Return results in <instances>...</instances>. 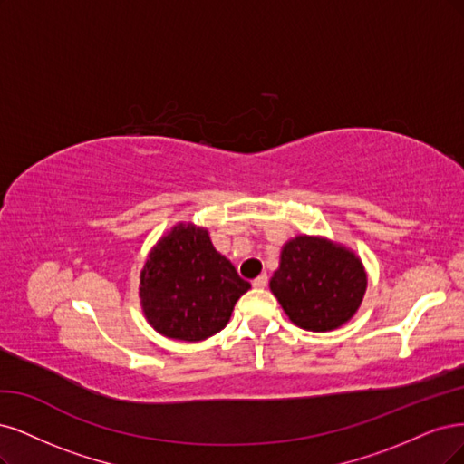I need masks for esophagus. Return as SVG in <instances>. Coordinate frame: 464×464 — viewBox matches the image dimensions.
Instances as JSON below:
<instances>
[{
  "instance_id": "obj_1",
  "label": "esophagus",
  "mask_w": 464,
  "mask_h": 464,
  "mask_svg": "<svg viewBox=\"0 0 464 464\" xmlns=\"http://www.w3.org/2000/svg\"><path fill=\"white\" fill-rule=\"evenodd\" d=\"M252 285H254V287H256V289H264V287L267 285V276H266V274L258 276L256 279H254V281H252Z\"/></svg>"
}]
</instances>
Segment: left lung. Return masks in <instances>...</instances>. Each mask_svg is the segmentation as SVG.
<instances>
[{
	"mask_svg": "<svg viewBox=\"0 0 464 464\" xmlns=\"http://www.w3.org/2000/svg\"><path fill=\"white\" fill-rule=\"evenodd\" d=\"M368 276L356 252L327 237L296 235L283 245L270 291L289 320L308 332H332L362 304Z\"/></svg>",
	"mask_w": 464,
	"mask_h": 464,
	"instance_id": "obj_1",
	"label": "left lung"
}]
</instances>
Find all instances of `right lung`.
I'll return each instance as SVG.
<instances>
[{"mask_svg": "<svg viewBox=\"0 0 464 464\" xmlns=\"http://www.w3.org/2000/svg\"><path fill=\"white\" fill-rule=\"evenodd\" d=\"M248 289L206 227L179 221L148 252L139 296L146 322L160 335L197 343L227 325Z\"/></svg>", "mask_w": 464, "mask_h": 464, "instance_id": "add662e5", "label": "right lung"}]
</instances>
